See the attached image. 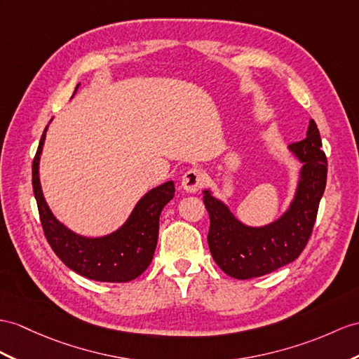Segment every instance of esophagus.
Here are the masks:
<instances>
[{
	"label": "esophagus",
	"instance_id": "1",
	"mask_svg": "<svg viewBox=\"0 0 359 359\" xmlns=\"http://www.w3.org/2000/svg\"><path fill=\"white\" fill-rule=\"evenodd\" d=\"M204 181H205V173L198 168H194V169H189L184 173V177L181 180V186L184 187L186 191L195 194V191H198L204 186Z\"/></svg>",
	"mask_w": 359,
	"mask_h": 359
}]
</instances>
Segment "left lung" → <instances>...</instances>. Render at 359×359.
<instances>
[{
    "label": "left lung",
    "mask_w": 359,
    "mask_h": 359,
    "mask_svg": "<svg viewBox=\"0 0 359 359\" xmlns=\"http://www.w3.org/2000/svg\"><path fill=\"white\" fill-rule=\"evenodd\" d=\"M290 149L303 163L302 180L291 208L274 224L262 229L243 225L221 201L204 191L208 248L217 266L233 278L247 280L291 264L311 238L327 178V158L316 121H309L308 135Z\"/></svg>",
    "instance_id": "left-lung-1"
}]
</instances>
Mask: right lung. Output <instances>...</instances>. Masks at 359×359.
<instances>
[{
	"mask_svg": "<svg viewBox=\"0 0 359 359\" xmlns=\"http://www.w3.org/2000/svg\"><path fill=\"white\" fill-rule=\"evenodd\" d=\"M41 137L32 165V182L39 219L51 250L74 273L97 282L125 283L142 276L151 265L158 241L160 213L175 196L173 181L152 189L135 205L133 215L120 230L104 238L88 239L69 231L51 215L39 184V155L46 140Z\"/></svg>",
	"mask_w": 359,
	"mask_h": 359,
	"instance_id": "right-lung-1",
	"label": "right lung"
}]
</instances>
